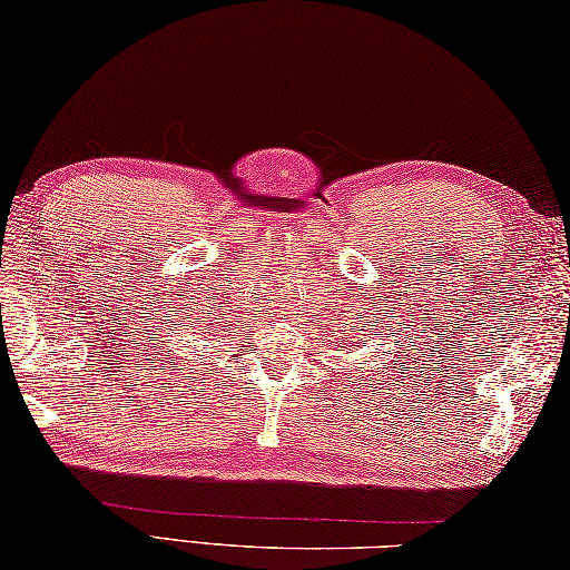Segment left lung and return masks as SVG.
<instances>
[{
    "mask_svg": "<svg viewBox=\"0 0 570 570\" xmlns=\"http://www.w3.org/2000/svg\"><path fill=\"white\" fill-rule=\"evenodd\" d=\"M362 328H365V325H362Z\"/></svg>",
    "mask_w": 570,
    "mask_h": 570,
    "instance_id": "8db88e82",
    "label": "left lung"
}]
</instances>
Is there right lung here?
Returning a JSON list of instances; mask_svg holds the SVG:
<instances>
[{
    "instance_id": "1",
    "label": "right lung",
    "mask_w": 570,
    "mask_h": 570,
    "mask_svg": "<svg viewBox=\"0 0 570 570\" xmlns=\"http://www.w3.org/2000/svg\"><path fill=\"white\" fill-rule=\"evenodd\" d=\"M178 325H180V323H178ZM213 328H215V323L205 321L203 313H198V316H193V318L188 321V325H186L184 331H198L196 335H213Z\"/></svg>"
}]
</instances>
